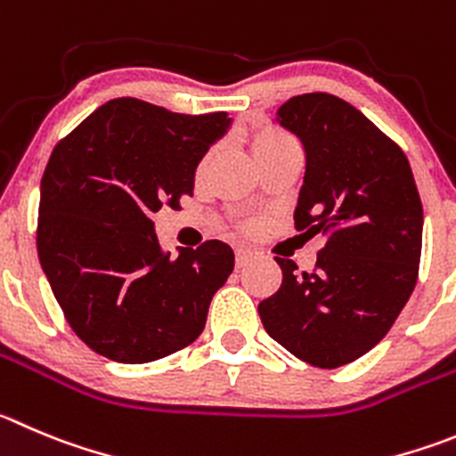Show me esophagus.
<instances>
[{"label":"esophagus","instance_id":"esophagus-1","mask_svg":"<svg viewBox=\"0 0 456 456\" xmlns=\"http://www.w3.org/2000/svg\"><path fill=\"white\" fill-rule=\"evenodd\" d=\"M249 258H252V252H249L248 248H236V265L242 267L245 263H249Z\"/></svg>","mask_w":456,"mask_h":456}]
</instances>
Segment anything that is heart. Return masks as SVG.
Here are the masks:
<instances>
[{
  "label": "heart",
  "instance_id": "obj_1",
  "mask_svg": "<svg viewBox=\"0 0 456 456\" xmlns=\"http://www.w3.org/2000/svg\"><path fill=\"white\" fill-rule=\"evenodd\" d=\"M290 142V137H286L283 132L279 130H263L256 139H254V151L258 148H267V146H276V143Z\"/></svg>",
  "mask_w": 456,
  "mask_h": 456
}]
</instances>
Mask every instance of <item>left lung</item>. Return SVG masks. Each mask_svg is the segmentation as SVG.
<instances>
[{"mask_svg": "<svg viewBox=\"0 0 456 456\" xmlns=\"http://www.w3.org/2000/svg\"><path fill=\"white\" fill-rule=\"evenodd\" d=\"M305 148L295 229L324 236L313 272L276 256L281 288L258 304L272 339L319 369L371 351L419 279L423 204L405 152L360 110L326 92L276 112Z\"/></svg>", "mask_w": 456, "mask_h": 456, "instance_id": "1", "label": "left lung"}]
</instances>
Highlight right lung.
Listing matches in <instances>:
<instances>
[{
  "label": "right lung",
  "mask_w": 456,
  "mask_h": 456,
  "mask_svg": "<svg viewBox=\"0 0 456 456\" xmlns=\"http://www.w3.org/2000/svg\"><path fill=\"white\" fill-rule=\"evenodd\" d=\"M227 112L177 114L112 99L55 143L40 184L37 256L74 333L114 362L189 346L233 270L220 240L164 254L151 214L193 195Z\"/></svg>",
  "instance_id": "1"
}]
</instances>
